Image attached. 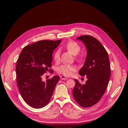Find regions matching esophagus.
Here are the masks:
<instances>
[{
  "mask_svg": "<svg viewBox=\"0 0 128 128\" xmlns=\"http://www.w3.org/2000/svg\"><path fill=\"white\" fill-rule=\"evenodd\" d=\"M60 79L61 80H67V79H68V78L67 77H66V76H60Z\"/></svg>",
  "mask_w": 128,
  "mask_h": 128,
  "instance_id": "34e87169",
  "label": "esophagus"
}]
</instances>
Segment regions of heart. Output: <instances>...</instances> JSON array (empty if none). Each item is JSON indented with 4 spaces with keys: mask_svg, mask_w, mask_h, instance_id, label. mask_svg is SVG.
I'll list each match as a JSON object with an SVG mask.
<instances>
[{
    "mask_svg": "<svg viewBox=\"0 0 128 128\" xmlns=\"http://www.w3.org/2000/svg\"><path fill=\"white\" fill-rule=\"evenodd\" d=\"M64 47L74 56L77 55L81 50L80 46L76 42L72 40L67 42L64 45ZM60 56V51L58 50H56L54 54V58L55 61L58 62L59 61ZM74 70L75 67L73 65H63L58 68V72L65 76H70L72 74Z\"/></svg>",
    "mask_w": 128,
    "mask_h": 128,
    "instance_id": "b5f03b06",
    "label": "heart"
}]
</instances>
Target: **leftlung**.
<instances>
[{
	"label": "left lung",
	"instance_id": "left-lung-1",
	"mask_svg": "<svg viewBox=\"0 0 128 128\" xmlns=\"http://www.w3.org/2000/svg\"><path fill=\"white\" fill-rule=\"evenodd\" d=\"M82 41L87 50V56L79 74L86 76L85 84L74 79L76 85L72 91L74 99L83 108L96 104L104 95L110 76V60L108 52L100 42L90 36L76 38Z\"/></svg>",
	"mask_w": 128,
	"mask_h": 128
}]
</instances>
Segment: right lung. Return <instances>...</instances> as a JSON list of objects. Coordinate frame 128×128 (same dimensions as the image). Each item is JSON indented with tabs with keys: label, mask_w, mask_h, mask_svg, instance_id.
<instances>
[{
	"label": "right lung",
	"mask_w": 128,
	"mask_h": 128,
	"mask_svg": "<svg viewBox=\"0 0 128 128\" xmlns=\"http://www.w3.org/2000/svg\"><path fill=\"white\" fill-rule=\"evenodd\" d=\"M61 40H42L25 46L17 61V84L22 98L31 107H44L52 96L59 76L46 82L42 80V76L52 67L53 52Z\"/></svg>",
	"instance_id": "1"
}]
</instances>
